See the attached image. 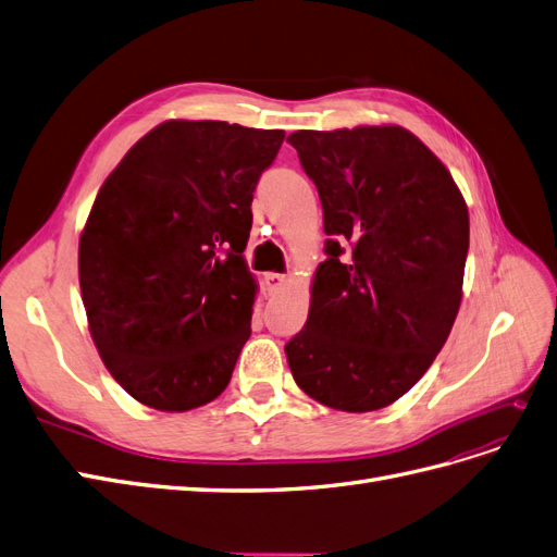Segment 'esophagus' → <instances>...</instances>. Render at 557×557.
<instances>
[{"label":"esophagus","mask_w":557,"mask_h":557,"mask_svg":"<svg viewBox=\"0 0 557 557\" xmlns=\"http://www.w3.org/2000/svg\"><path fill=\"white\" fill-rule=\"evenodd\" d=\"M262 283H264V288H267V293H269V295H276V293H281V290L285 288V285H288V276L269 272V274H264Z\"/></svg>","instance_id":"obj_1"}]
</instances>
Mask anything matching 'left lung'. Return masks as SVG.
Segmentation results:
<instances>
[{
  "label": "left lung",
  "mask_w": 557,
  "mask_h": 557,
  "mask_svg": "<svg viewBox=\"0 0 557 557\" xmlns=\"http://www.w3.org/2000/svg\"><path fill=\"white\" fill-rule=\"evenodd\" d=\"M315 183L327 260L285 344L297 385L330 409L387 407L420 381L462 301L469 211L446 164L399 125L288 137Z\"/></svg>",
  "instance_id": "8db88e82"
}]
</instances>
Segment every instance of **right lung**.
<instances>
[{
    "mask_svg": "<svg viewBox=\"0 0 557 557\" xmlns=\"http://www.w3.org/2000/svg\"><path fill=\"white\" fill-rule=\"evenodd\" d=\"M283 129L164 121L99 188L78 239L88 330L109 374L150 409L213 401L250 336V201Z\"/></svg>",
    "mask_w": 557,
    "mask_h": 557,
    "instance_id": "right-lung-1",
    "label": "right lung"
}]
</instances>
